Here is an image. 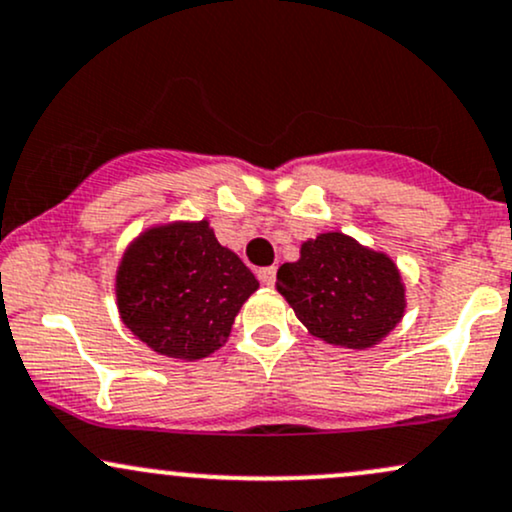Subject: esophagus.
<instances>
[{"label":"esophagus","instance_id":"esophagus-1","mask_svg":"<svg viewBox=\"0 0 512 512\" xmlns=\"http://www.w3.org/2000/svg\"><path fill=\"white\" fill-rule=\"evenodd\" d=\"M257 276H260V281L264 286H274L276 281V269L274 267H262L260 272H257Z\"/></svg>","mask_w":512,"mask_h":512}]
</instances>
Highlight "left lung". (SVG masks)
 <instances>
[{
	"mask_svg": "<svg viewBox=\"0 0 512 512\" xmlns=\"http://www.w3.org/2000/svg\"><path fill=\"white\" fill-rule=\"evenodd\" d=\"M276 291L313 337L354 351L383 342L407 308L395 260L339 231L305 240L276 272Z\"/></svg>",
	"mask_w": 512,
	"mask_h": 512,
	"instance_id": "1",
	"label": "left lung"
}]
</instances>
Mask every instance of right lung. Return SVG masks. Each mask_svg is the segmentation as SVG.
<instances>
[{
    "instance_id": "right-lung-1",
    "label": "right lung",
    "mask_w": 512,
    "mask_h": 512,
    "mask_svg": "<svg viewBox=\"0 0 512 512\" xmlns=\"http://www.w3.org/2000/svg\"><path fill=\"white\" fill-rule=\"evenodd\" d=\"M260 281L216 240L209 219L156 223L127 245L117 264L122 322L156 354L199 361L231 337Z\"/></svg>"
}]
</instances>
